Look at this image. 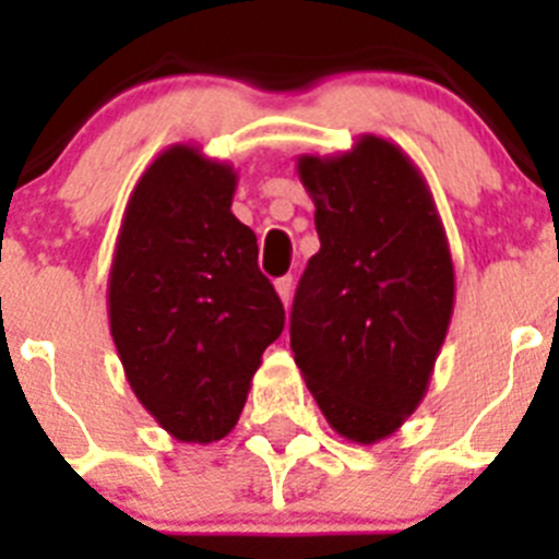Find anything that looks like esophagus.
Instances as JSON below:
<instances>
[{
	"label": "esophagus",
	"instance_id": "1",
	"mask_svg": "<svg viewBox=\"0 0 559 559\" xmlns=\"http://www.w3.org/2000/svg\"><path fill=\"white\" fill-rule=\"evenodd\" d=\"M274 288H276V294H280V299H283L285 308H288L290 290H294V276H283V280H276Z\"/></svg>",
	"mask_w": 559,
	"mask_h": 559
}]
</instances>
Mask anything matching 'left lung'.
I'll use <instances>...</instances> for the list:
<instances>
[{
    "label": "left lung",
    "instance_id": "obj_1",
    "mask_svg": "<svg viewBox=\"0 0 559 559\" xmlns=\"http://www.w3.org/2000/svg\"><path fill=\"white\" fill-rule=\"evenodd\" d=\"M296 173L322 249L296 288L290 349L330 428L374 445L417 412L445 344V226L419 167L374 133L335 156L302 153Z\"/></svg>",
    "mask_w": 559,
    "mask_h": 559
}]
</instances>
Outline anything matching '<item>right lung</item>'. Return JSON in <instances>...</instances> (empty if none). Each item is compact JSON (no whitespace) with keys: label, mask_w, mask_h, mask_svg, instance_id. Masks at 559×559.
Instances as JSON below:
<instances>
[{"label":"right lung","mask_w":559,"mask_h":559,"mask_svg":"<svg viewBox=\"0 0 559 559\" xmlns=\"http://www.w3.org/2000/svg\"><path fill=\"white\" fill-rule=\"evenodd\" d=\"M237 173L170 145L126 204L108 271V324L126 380L173 439L210 445L237 426L251 378L285 328L257 237L231 215Z\"/></svg>","instance_id":"obj_1"}]
</instances>
